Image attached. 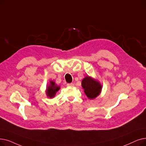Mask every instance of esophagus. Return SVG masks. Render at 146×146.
Returning a JSON list of instances; mask_svg holds the SVG:
<instances>
[{
  "label": "esophagus",
  "instance_id": "esophagus-1",
  "mask_svg": "<svg viewBox=\"0 0 146 146\" xmlns=\"http://www.w3.org/2000/svg\"><path fill=\"white\" fill-rule=\"evenodd\" d=\"M67 86H74V84L73 83H70V84H67Z\"/></svg>",
  "mask_w": 146,
  "mask_h": 146
}]
</instances>
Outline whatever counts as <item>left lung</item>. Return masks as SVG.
Segmentation results:
<instances>
[{"mask_svg":"<svg viewBox=\"0 0 146 146\" xmlns=\"http://www.w3.org/2000/svg\"><path fill=\"white\" fill-rule=\"evenodd\" d=\"M82 86L86 96L90 99H94L98 97L102 89L100 82L90 76H86L82 80Z\"/></svg>","mask_w":146,"mask_h":146,"instance_id":"left-lung-1","label":"left lung"}]
</instances>
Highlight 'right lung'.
<instances>
[{
  "label": "right lung",
  "instance_id": "add662e5",
  "mask_svg": "<svg viewBox=\"0 0 146 146\" xmlns=\"http://www.w3.org/2000/svg\"><path fill=\"white\" fill-rule=\"evenodd\" d=\"M60 87L56 85L53 81L50 82V84L46 88V95L49 98H53L57 91H59Z\"/></svg>",
  "mask_w": 146,
  "mask_h": 146
}]
</instances>
